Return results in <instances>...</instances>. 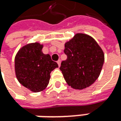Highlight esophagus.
Returning <instances> with one entry per match:
<instances>
[{
	"label": "esophagus",
	"mask_w": 121,
	"mask_h": 121,
	"mask_svg": "<svg viewBox=\"0 0 121 121\" xmlns=\"http://www.w3.org/2000/svg\"><path fill=\"white\" fill-rule=\"evenodd\" d=\"M57 64H58V65H59V66H60V64H61V60H59L57 61Z\"/></svg>",
	"instance_id": "1"
}]
</instances>
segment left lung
<instances>
[{"mask_svg":"<svg viewBox=\"0 0 121 121\" xmlns=\"http://www.w3.org/2000/svg\"><path fill=\"white\" fill-rule=\"evenodd\" d=\"M67 59L60 69L67 84L82 90L92 85L98 78L104 61V55L96 41L90 36L78 33L65 44Z\"/></svg>","mask_w":121,"mask_h":121,"instance_id":"left-lung-1","label":"left lung"}]
</instances>
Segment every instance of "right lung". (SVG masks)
<instances>
[{
    "label": "right lung",
    "mask_w": 121,
    "mask_h": 121,
    "mask_svg": "<svg viewBox=\"0 0 121 121\" xmlns=\"http://www.w3.org/2000/svg\"><path fill=\"white\" fill-rule=\"evenodd\" d=\"M39 43L28 44L19 50L15 59V73L19 82L32 92L43 90L49 84L50 73L58 65L49 54L42 52Z\"/></svg>",
    "instance_id": "right-lung-1"
}]
</instances>
